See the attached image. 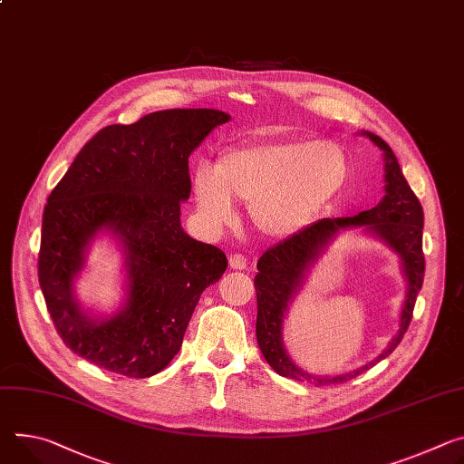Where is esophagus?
<instances>
[{"instance_id": "34e87169", "label": "esophagus", "mask_w": 464, "mask_h": 464, "mask_svg": "<svg viewBox=\"0 0 464 464\" xmlns=\"http://www.w3.org/2000/svg\"><path fill=\"white\" fill-rule=\"evenodd\" d=\"M229 266H231L233 270H244V268L247 266V263H246L244 256H240V254H233V256L229 257Z\"/></svg>"}]
</instances>
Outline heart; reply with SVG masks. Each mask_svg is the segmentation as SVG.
I'll return each mask as SVG.
<instances>
[{
    "mask_svg": "<svg viewBox=\"0 0 464 464\" xmlns=\"http://www.w3.org/2000/svg\"><path fill=\"white\" fill-rule=\"evenodd\" d=\"M350 176V159L334 142H256L224 150L215 170L192 174L198 213L208 227L235 217V201L249 203L256 229L283 238L305 227Z\"/></svg>",
    "mask_w": 464,
    "mask_h": 464,
    "instance_id": "heart-1",
    "label": "heart"
}]
</instances>
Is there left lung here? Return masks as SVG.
I'll list each match as a JSON object with an SVG mask.
<instances>
[{
	"instance_id": "left-lung-1",
	"label": "left lung",
	"mask_w": 464,
	"mask_h": 464,
	"mask_svg": "<svg viewBox=\"0 0 464 464\" xmlns=\"http://www.w3.org/2000/svg\"><path fill=\"white\" fill-rule=\"evenodd\" d=\"M383 151V190L385 196L375 207L346 218H322L309 227L268 247L257 263L256 276L257 290V344L266 362L283 377L318 385L343 383L372 368L375 362L389 357L401 343L411 324L412 309L424 281L426 261L422 254L424 210L411 190L407 179L391 146L370 131H359ZM348 228H357L360 234L370 236L389 246L399 257L408 290L402 304L399 331L390 346L373 362L350 372L333 376H316L304 371L291 361L282 341L284 318L291 302L303 287L310 268L324 253L326 247Z\"/></svg>"
}]
</instances>
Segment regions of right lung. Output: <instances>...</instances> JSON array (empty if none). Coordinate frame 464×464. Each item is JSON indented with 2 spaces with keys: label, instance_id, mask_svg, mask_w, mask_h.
<instances>
[{
  "label": "right lung",
  "instance_id": "obj_1",
  "mask_svg": "<svg viewBox=\"0 0 464 464\" xmlns=\"http://www.w3.org/2000/svg\"><path fill=\"white\" fill-rule=\"evenodd\" d=\"M229 120L217 109H170L109 125L50 194L38 281L61 339L79 357L140 379L181 350L201 292L227 268L222 249L181 226L188 157ZM100 239L122 257V300L112 314L87 308L76 296V279Z\"/></svg>",
  "mask_w": 464,
  "mask_h": 464
}]
</instances>
